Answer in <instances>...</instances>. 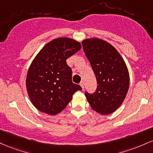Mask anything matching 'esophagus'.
<instances>
[{"instance_id":"esophagus-1","label":"esophagus","mask_w":153,"mask_h":153,"mask_svg":"<svg viewBox=\"0 0 153 153\" xmlns=\"http://www.w3.org/2000/svg\"><path fill=\"white\" fill-rule=\"evenodd\" d=\"M79 85H80V86H81V87H82V88L84 90V82L82 81L81 82H80Z\"/></svg>"}]
</instances>
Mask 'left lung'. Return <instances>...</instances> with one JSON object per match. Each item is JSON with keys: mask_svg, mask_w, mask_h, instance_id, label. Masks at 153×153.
Instances as JSON below:
<instances>
[{"mask_svg": "<svg viewBox=\"0 0 153 153\" xmlns=\"http://www.w3.org/2000/svg\"><path fill=\"white\" fill-rule=\"evenodd\" d=\"M97 87L92 94L85 92L91 108L102 115L112 114L122 104L129 87V74L124 61L114 46L102 39L82 41Z\"/></svg>", "mask_w": 153, "mask_h": 153, "instance_id": "obj_1", "label": "left lung"}]
</instances>
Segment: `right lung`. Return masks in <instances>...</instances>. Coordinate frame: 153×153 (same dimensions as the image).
Listing matches in <instances>:
<instances>
[{
    "label": "right lung",
    "instance_id": "obj_1",
    "mask_svg": "<svg viewBox=\"0 0 153 153\" xmlns=\"http://www.w3.org/2000/svg\"><path fill=\"white\" fill-rule=\"evenodd\" d=\"M82 46L76 40L61 37L44 46L31 63L26 86L35 107L49 115L58 114L71 100L81 86L72 82L71 68L66 59Z\"/></svg>",
    "mask_w": 153,
    "mask_h": 153
}]
</instances>
